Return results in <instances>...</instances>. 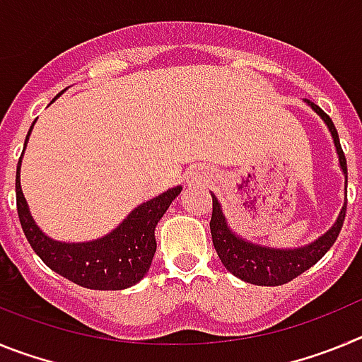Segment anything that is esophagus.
I'll return each mask as SVG.
<instances>
[{
  "instance_id": "1",
  "label": "esophagus",
  "mask_w": 362,
  "mask_h": 362,
  "mask_svg": "<svg viewBox=\"0 0 362 362\" xmlns=\"http://www.w3.org/2000/svg\"><path fill=\"white\" fill-rule=\"evenodd\" d=\"M192 181H194V183H203L204 181V177H203V174H199V172H196V174H192Z\"/></svg>"
}]
</instances>
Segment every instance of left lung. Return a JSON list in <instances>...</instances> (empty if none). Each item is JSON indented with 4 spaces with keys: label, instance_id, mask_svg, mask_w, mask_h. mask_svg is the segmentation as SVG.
Listing matches in <instances>:
<instances>
[{
    "label": "left lung",
    "instance_id": "obj_1",
    "mask_svg": "<svg viewBox=\"0 0 362 362\" xmlns=\"http://www.w3.org/2000/svg\"><path fill=\"white\" fill-rule=\"evenodd\" d=\"M306 101L325 119V123L328 124V129H330L332 136H334L335 148H337L339 153V163H341L344 179H346L348 183L346 158H344V152L341 148V143H339V134L334 121L330 119V116L321 107L312 103L310 99H306ZM344 216H346V203H344L343 210L339 214L335 225L315 243L303 246V248H293V250H274V248H264V246L252 245V243H246L243 239L235 238L228 230V226H226L225 216L221 212V206L217 203L216 196H212L210 232H212L214 248H216L217 255H219L221 263L225 264V268L230 274L246 281V283L259 284V286H279V284L296 279L297 276H300L303 272L313 267L326 252L330 250L335 239L339 238V232L343 228Z\"/></svg>",
    "mask_w": 362,
    "mask_h": 362
}]
</instances>
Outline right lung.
<instances>
[{"instance_id": "add662e5", "label": "right lung", "mask_w": 362, "mask_h": 362, "mask_svg": "<svg viewBox=\"0 0 362 362\" xmlns=\"http://www.w3.org/2000/svg\"><path fill=\"white\" fill-rule=\"evenodd\" d=\"M19 165L21 158L16 172V206L19 223L27 241L50 270L90 290H123L145 277L156 254L153 230L172 201L181 194V187L166 190L161 196L139 204L114 232L105 238L92 243L69 245L49 239L32 221L19 185Z\"/></svg>"}]
</instances>
